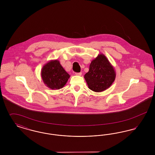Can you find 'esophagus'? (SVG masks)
Instances as JSON below:
<instances>
[{
    "instance_id": "esophagus-1",
    "label": "esophagus",
    "mask_w": 155,
    "mask_h": 155,
    "mask_svg": "<svg viewBox=\"0 0 155 155\" xmlns=\"http://www.w3.org/2000/svg\"><path fill=\"white\" fill-rule=\"evenodd\" d=\"M75 75H78V76H81V75H82V73H76Z\"/></svg>"
}]
</instances>
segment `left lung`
<instances>
[{"instance_id": "left-lung-1", "label": "left lung", "mask_w": 155, "mask_h": 155, "mask_svg": "<svg viewBox=\"0 0 155 155\" xmlns=\"http://www.w3.org/2000/svg\"><path fill=\"white\" fill-rule=\"evenodd\" d=\"M116 73L106 56L99 54L91 61L88 73L84 75L89 88L101 92L109 88L115 80Z\"/></svg>"}]
</instances>
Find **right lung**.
I'll return each mask as SVG.
<instances>
[{
  "label": "right lung",
  "mask_w": 155,
  "mask_h": 155,
  "mask_svg": "<svg viewBox=\"0 0 155 155\" xmlns=\"http://www.w3.org/2000/svg\"><path fill=\"white\" fill-rule=\"evenodd\" d=\"M41 75L45 85L53 90L64 87L70 77L58 60H52L46 63L41 70Z\"/></svg>",
  "instance_id": "obj_1"
}]
</instances>
